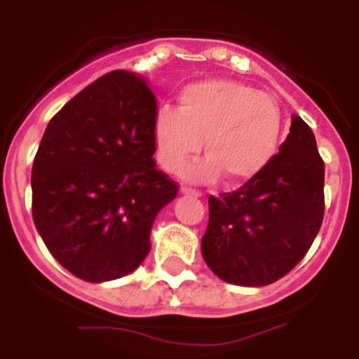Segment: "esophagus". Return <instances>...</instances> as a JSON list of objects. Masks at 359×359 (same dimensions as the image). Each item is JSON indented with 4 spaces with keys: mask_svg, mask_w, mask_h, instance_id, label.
<instances>
[{
    "mask_svg": "<svg viewBox=\"0 0 359 359\" xmlns=\"http://www.w3.org/2000/svg\"><path fill=\"white\" fill-rule=\"evenodd\" d=\"M180 193H182V195L195 196V198H200V196H202V191L193 189V187H187V186H182V187H180Z\"/></svg>",
    "mask_w": 359,
    "mask_h": 359,
    "instance_id": "34e87169",
    "label": "esophagus"
}]
</instances>
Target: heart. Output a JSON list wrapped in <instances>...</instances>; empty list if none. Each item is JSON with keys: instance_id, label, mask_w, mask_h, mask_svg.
Masks as SVG:
<instances>
[{"instance_id": "1", "label": "heart", "mask_w": 359, "mask_h": 359, "mask_svg": "<svg viewBox=\"0 0 359 359\" xmlns=\"http://www.w3.org/2000/svg\"><path fill=\"white\" fill-rule=\"evenodd\" d=\"M283 116L267 93L230 79H207L180 92L179 109L157 111L154 140L159 163L179 172L202 149L207 159L186 168L196 180L223 175L226 184H241L259 175L276 156Z\"/></svg>"}]
</instances>
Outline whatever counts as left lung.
Segmentation results:
<instances>
[{"mask_svg": "<svg viewBox=\"0 0 359 359\" xmlns=\"http://www.w3.org/2000/svg\"><path fill=\"white\" fill-rule=\"evenodd\" d=\"M323 217L324 161L310 127L292 115L289 136L259 175L209 196L202 257L233 285H269L306 255Z\"/></svg>", "mask_w": 359, "mask_h": 359, "instance_id": "1", "label": "left lung"}]
</instances>
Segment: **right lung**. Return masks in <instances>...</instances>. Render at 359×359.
Segmentation results:
<instances>
[{"instance_id":"1","label":"right lung","mask_w":359,"mask_h":359,"mask_svg":"<svg viewBox=\"0 0 359 359\" xmlns=\"http://www.w3.org/2000/svg\"><path fill=\"white\" fill-rule=\"evenodd\" d=\"M157 100L113 70L48 123L32 170V210L51 255L92 283L133 273L150 251L157 212L179 186L156 168Z\"/></svg>"}]
</instances>
